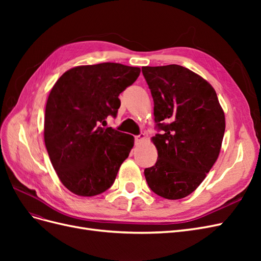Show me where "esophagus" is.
<instances>
[{"label":"esophagus","mask_w":261,"mask_h":261,"mask_svg":"<svg viewBox=\"0 0 261 261\" xmlns=\"http://www.w3.org/2000/svg\"><path fill=\"white\" fill-rule=\"evenodd\" d=\"M144 139H145V135H144V134H139V135L135 136V144H136V145L140 144L141 141H143Z\"/></svg>","instance_id":"esophagus-1"}]
</instances>
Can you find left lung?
Masks as SVG:
<instances>
[{"label":"left lung","instance_id":"8db88e82","mask_svg":"<svg viewBox=\"0 0 261 261\" xmlns=\"http://www.w3.org/2000/svg\"><path fill=\"white\" fill-rule=\"evenodd\" d=\"M153 99L158 159L145 169L148 186L165 199L192 194L217 161L225 117L212 86L176 64L141 68Z\"/></svg>","mask_w":261,"mask_h":261}]
</instances>
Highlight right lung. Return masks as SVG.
<instances>
[{
    "label": "right lung",
    "mask_w": 261,
    "mask_h": 261,
    "mask_svg": "<svg viewBox=\"0 0 261 261\" xmlns=\"http://www.w3.org/2000/svg\"><path fill=\"white\" fill-rule=\"evenodd\" d=\"M139 74V67L101 63L70 68L53 86L45 106L44 143L68 191L91 197L114 183L134 137L101 125L109 115L116 116L118 96Z\"/></svg>",
    "instance_id": "right-lung-1"
}]
</instances>
